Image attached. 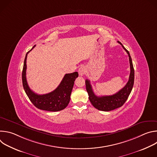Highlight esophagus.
<instances>
[{
  "label": "esophagus",
  "mask_w": 157,
  "mask_h": 157,
  "mask_svg": "<svg viewBox=\"0 0 157 157\" xmlns=\"http://www.w3.org/2000/svg\"><path fill=\"white\" fill-rule=\"evenodd\" d=\"M86 69L84 66L80 67L78 70V73H79V76H83L86 73Z\"/></svg>",
  "instance_id": "1"
}]
</instances>
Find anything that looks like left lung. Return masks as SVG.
<instances>
[{
    "instance_id": "8db88e82",
    "label": "left lung",
    "mask_w": 157,
    "mask_h": 157,
    "mask_svg": "<svg viewBox=\"0 0 157 157\" xmlns=\"http://www.w3.org/2000/svg\"><path fill=\"white\" fill-rule=\"evenodd\" d=\"M118 43L121 44L123 48L127 53L129 58L130 73L128 81L126 85L116 94H114L112 96H97L95 95L93 90L92 86L90 84V81L88 79H86L85 81L86 91L89 95V99L93 104V105L99 110L110 111L123 105V104L128 99V97L130 95L133 88L134 83V69L132 58L128 51H127L125 48V47L122 45V44L120 41H118Z\"/></svg>"
}]
</instances>
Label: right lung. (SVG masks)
I'll list each match as a JSON object with an SVG mask.
<instances>
[{
	"mask_svg": "<svg viewBox=\"0 0 157 157\" xmlns=\"http://www.w3.org/2000/svg\"><path fill=\"white\" fill-rule=\"evenodd\" d=\"M35 47V45L27 53L22 71V83L25 93L32 104L38 109L52 112L61 110L70 102L74 82L78 77V73L66 74L57 88L50 93L42 95L35 93L30 89L26 78L27 55Z\"/></svg>",
	"mask_w": 157,
	"mask_h": 157,
	"instance_id": "add662e5",
	"label": "right lung"
}]
</instances>
